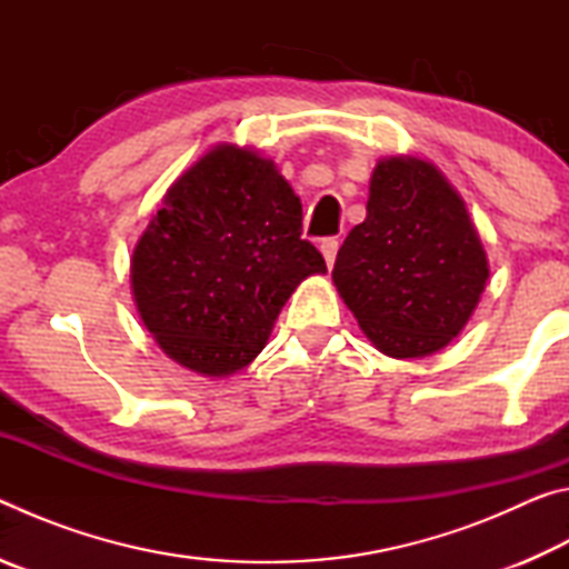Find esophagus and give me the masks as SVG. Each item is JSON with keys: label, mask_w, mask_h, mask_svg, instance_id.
I'll return each mask as SVG.
<instances>
[{"label": "esophagus", "mask_w": 569, "mask_h": 569, "mask_svg": "<svg viewBox=\"0 0 569 569\" xmlns=\"http://www.w3.org/2000/svg\"><path fill=\"white\" fill-rule=\"evenodd\" d=\"M336 250H339V240H336V238H323L321 240V253H323L326 266H329V268L336 261Z\"/></svg>", "instance_id": "esophagus-1"}]
</instances>
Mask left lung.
<instances>
[{
  "label": "left lung",
  "mask_w": 569,
  "mask_h": 569,
  "mask_svg": "<svg viewBox=\"0 0 569 569\" xmlns=\"http://www.w3.org/2000/svg\"><path fill=\"white\" fill-rule=\"evenodd\" d=\"M489 278L465 200L437 166L377 162L366 220L346 236L333 283L381 353L421 359L457 339Z\"/></svg>",
  "instance_id": "8db88e82"
}]
</instances>
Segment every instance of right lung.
<instances>
[{
  "mask_svg": "<svg viewBox=\"0 0 569 569\" xmlns=\"http://www.w3.org/2000/svg\"><path fill=\"white\" fill-rule=\"evenodd\" d=\"M276 162L216 146L168 188L132 253L134 306L172 361L228 377L263 351L288 298L326 261Z\"/></svg>",
  "mask_w": 569,
  "mask_h": 569,
  "instance_id": "right-lung-1",
  "label": "right lung"
}]
</instances>
